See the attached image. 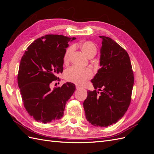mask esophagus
I'll list each match as a JSON object with an SVG mask.
<instances>
[{
  "instance_id": "1",
  "label": "esophagus",
  "mask_w": 154,
  "mask_h": 154,
  "mask_svg": "<svg viewBox=\"0 0 154 154\" xmlns=\"http://www.w3.org/2000/svg\"><path fill=\"white\" fill-rule=\"evenodd\" d=\"M76 88H77V89H80V88H82V87H81L80 85H76Z\"/></svg>"
}]
</instances>
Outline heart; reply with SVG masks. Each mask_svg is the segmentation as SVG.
<instances>
[{
  "label": "heart",
  "mask_w": 154,
  "mask_h": 154,
  "mask_svg": "<svg viewBox=\"0 0 154 154\" xmlns=\"http://www.w3.org/2000/svg\"><path fill=\"white\" fill-rule=\"evenodd\" d=\"M80 49L87 57L90 58L94 57L96 54L97 47L94 43L91 41H84L80 44ZM73 52V48H69L63 56L64 63H68L71 56ZM93 76L92 70L89 68L79 69L76 67H71L66 70L64 78L68 82L82 85L91 79Z\"/></svg>",
  "instance_id": "obj_1"
}]
</instances>
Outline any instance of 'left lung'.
<instances>
[{"label":"left lung","instance_id":"8db88e82","mask_svg":"<svg viewBox=\"0 0 154 154\" xmlns=\"http://www.w3.org/2000/svg\"><path fill=\"white\" fill-rule=\"evenodd\" d=\"M100 37L103 40L101 68L91 80L95 90L87 91L83 108L88 122L95 127H106L117 123L127 112L134 78L127 51L109 37Z\"/></svg>","mask_w":154,"mask_h":154}]
</instances>
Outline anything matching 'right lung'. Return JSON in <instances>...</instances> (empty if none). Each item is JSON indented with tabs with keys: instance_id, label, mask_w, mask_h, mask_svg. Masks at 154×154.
<instances>
[{
	"instance_id": "add662e5",
	"label": "right lung",
	"mask_w": 154,
	"mask_h": 154,
	"mask_svg": "<svg viewBox=\"0 0 154 154\" xmlns=\"http://www.w3.org/2000/svg\"><path fill=\"white\" fill-rule=\"evenodd\" d=\"M76 38L47 35L36 39L25 51L20 60L18 85L28 114L36 122L47 123L60 119L67 101L76 90L67 82L61 87L50 88L63 72V56L68 43Z\"/></svg>"
}]
</instances>
